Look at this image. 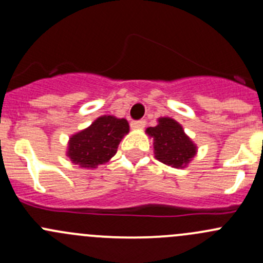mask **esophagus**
I'll list each match as a JSON object with an SVG mask.
<instances>
[{"mask_svg": "<svg viewBox=\"0 0 263 263\" xmlns=\"http://www.w3.org/2000/svg\"><path fill=\"white\" fill-rule=\"evenodd\" d=\"M145 124H146V121H145V119H140V121L132 122L131 127L135 129H142L145 127Z\"/></svg>", "mask_w": 263, "mask_h": 263, "instance_id": "esophagus-1", "label": "esophagus"}]
</instances>
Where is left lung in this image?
I'll return each instance as SVG.
<instances>
[{
    "mask_svg": "<svg viewBox=\"0 0 263 263\" xmlns=\"http://www.w3.org/2000/svg\"><path fill=\"white\" fill-rule=\"evenodd\" d=\"M146 134L153 139L155 158L172 168H185L197 154V145L171 117L158 118V124L146 128Z\"/></svg>",
    "mask_w": 263,
    "mask_h": 263,
    "instance_id": "8db88e82",
    "label": "left lung"
}]
</instances>
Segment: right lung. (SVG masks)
Listing matches in <instances>:
<instances>
[{"label":"right lung","mask_w":263,"mask_h":263,"mask_svg":"<svg viewBox=\"0 0 263 263\" xmlns=\"http://www.w3.org/2000/svg\"><path fill=\"white\" fill-rule=\"evenodd\" d=\"M128 132L127 119L100 116L89 127L70 137L66 155L80 168H98L116 155L119 142Z\"/></svg>","instance_id":"1"}]
</instances>
